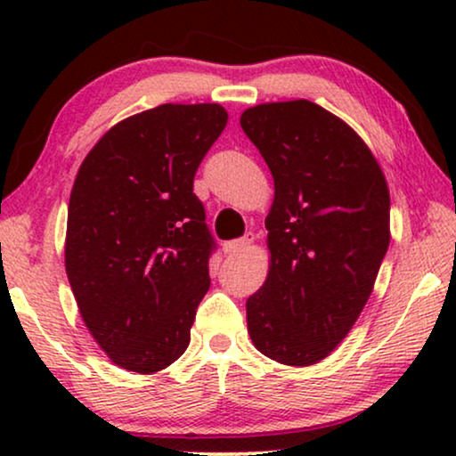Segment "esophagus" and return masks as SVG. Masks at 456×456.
Instances as JSON below:
<instances>
[{
  "label": "esophagus",
  "mask_w": 456,
  "mask_h": 456,
  "mask_svg": "<svg viewBox=\"0 0 456 456\" xmlns=\"http://www.w3.org/2000/svg\"><path fill=\"white\" fill-rule=\"evenodd\" d=\"M251 242H253V234L242 236V239H239V240H230V242H226V245H224V253L239 255L242 251H247V248L251 247Z\"/></svg>",
  "instance_id": "1"
}]
</instances>
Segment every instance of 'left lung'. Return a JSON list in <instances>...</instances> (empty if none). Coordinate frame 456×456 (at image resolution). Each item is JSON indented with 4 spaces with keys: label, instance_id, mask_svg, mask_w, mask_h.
I'll return each instance as SVG.
<instances>
[{
    "label": "left lung",
    "instance_id": "8db88e82",
    "mask_svg": "<svg viewBox=\"0 0 456 456\" xmlns=\"http://www.w3.org/2000/svg\"><path fill=\"white\" fill-rule=\"evenodd\" d=\"M240 126L273 178L270 272L247 298L259 353L307 367L359 320L390 245L388 183L365 141L307 99L259 103Z\"/></svg>",
    "mask_w": 456,
    "mask_h": 456
}]
</instances>
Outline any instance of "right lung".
Returning a JSON list of instances; mask_svg holds the SVG:
<instances>
[{"label":"right lung","mask_w":456,"mask_h":456,"mask_svg":"<svg viewBox=\"0 0 456 456\" xmlns=\"http://www.w3.org/2000/svg\"><path fill=\"white\" fill-rule=\"evenodd\" d=\"M217 103H164L111 126L78 167L66 273L111 363L166 370L191 342L214 248L192 178L226 128Z\"/></svg>","instance_id":"1"}]
</instances>
